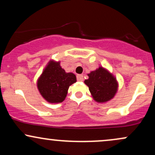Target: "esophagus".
<instances>
[{
	"instance_id": "34e87169",
	"label": "esophagus",
	"mask_w": 155,
	"mask_h": 155,
	"mask_svg": "<svg viewBox=\"0 0 155 155\" xmlns=\"http://www.w3.org/2000/svg\"><path fill=\"white\" fill-rule=\"evenodd\" d=\"M76 78H77V80L79 81H82L84 80V78H83V76L81 75V74H79V75L76 76Z\"/></svg>"
}]
</instances>
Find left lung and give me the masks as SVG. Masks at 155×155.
<instances>
[{
	"instance_id": "left-lung-1",
	"label": "left lung",
	"mask_w": 155,
	"mask_h": 155,
	"mask_svg": "<svg viewBox=\"0 0 155 155\" xmlns=\"http://www.w3.org/2000/svg\"><path fill=\"white\" fill-rule=\"evenodd\" d=\"M84 83L96 102L106 103L111 100L118 90V82L115 76L107 69L100 66L87 74Z\"/></svg>"
}]
</instances>
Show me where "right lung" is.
I'll return each mask as SVG.
<instances>
[{
    "instance_id": "right-lung-1",
    "label": "right lung",
    "mask_w": 155,
    "mask_h": 155,
    "mask_svg": "<svg viewBox=\"0 0 155 155\" xmlns=\"http://www.w3.org/2000/svg\"><path fill=\"white\" fill-rule=\"evenodd\" d=\"M76 81L75 74L66 73L60 62L50 60L37 81V87L42 97L50 104L65 100L69 87Z\"/></svg>"
}]
</instances>
